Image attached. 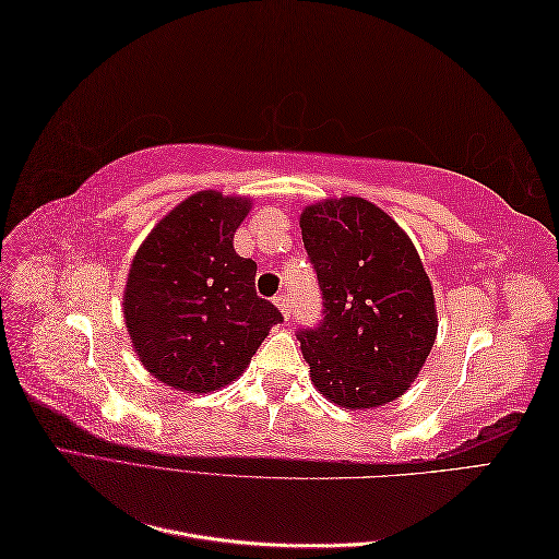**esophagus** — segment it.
I'll use <instances>...</instances> for the list:
<instances>
[{
    "instance_id": "1",
    "label": "esophagus",
    "mask_w": 559,
    "mask_h": 559,
    "mask_svg": "<svg viewBox=\"0 0 559 559\" xmlns=\"http://www.w3.org/2000/svg\"><path fill=\"white\" fill-rule=\"evenodd\" d=\"M273 302H275V306L280 308V312L284 314V319L289 321V319H292V306H289V298H286L284 294H280V296H275V298H273Z\"/></svg>"
}]
</instances>
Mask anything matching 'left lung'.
<instances>
[{"label": "left lung", "mask_w": 559, "mask_h": 559, "mask_svg": "<svg viewBox=\"0 0 559 559\" xmlns=\"http://www.w3.org/2000/svg\"><path fill=\"white\" fill-rule=\"evenodd\" d=\"M321 292V317L298 329L314 386L343 408L399 399L436 341L433 289L417 249L364 198L324 200L300 214Z\"/></svg>", "instance_id": "8db88e82"}]
</instances>
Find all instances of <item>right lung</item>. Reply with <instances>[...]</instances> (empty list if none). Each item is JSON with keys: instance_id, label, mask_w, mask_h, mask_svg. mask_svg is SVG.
Wrapping results in <instances>:
<instances>
[{"instance_id": "right-lung-1", "label": "right lung", "mask_w": 559, "mask_h": 559, "mask_svg": "<svg viewBox=\"0 0 559 559\" xmlns=\"http://www.w3.org/2000/svg\"><path fill=\"white\" fill-rule=\"evenodd\" d=\"M251 202L216 191L186 198L148 233L130 265L123 314L134 352L160 382L207 394L240 378L270 326L257 263L233 249Z\"/></svg>"}]
</instances>
